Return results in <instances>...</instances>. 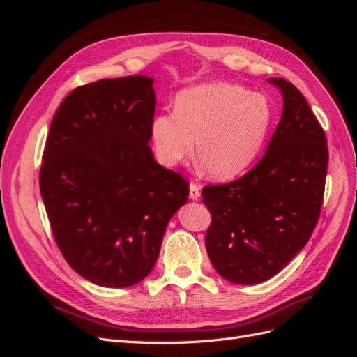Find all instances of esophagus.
<instances>
[{
	"label": "esophagus",
	"instance_id": "esophagus-1",
	"mask_svg": "<svg viewBox=\"0 0 357 357\" xmlns=\"http://www.w3.org/2000/svg\"><path fill=\"white\" fill-rule=\"evenodd\" d=\"M189 197L190 199L193 201H198L199 197H201V186L198 185V183H190L189 186Z\"/></svg>",
	"mask_w": 357,
	"mask_h": 357
}]
</instances>
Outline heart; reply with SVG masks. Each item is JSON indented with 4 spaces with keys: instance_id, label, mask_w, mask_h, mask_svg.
I'll list each match as a JSON object with an SVG mask.
<instances>
[{
    "instance_id": "heart-1",
    "label": "heart",
    "mask_w": 357,
    "mask_h": 357,
    "mask_svg": "<svg viewBox=\"0 0 357 357\" xmlns=\"http://www.w3.org/2000/svg\"><path fill=\"white\" fill-rule=\"evenodd\" d=\"M273 105L262 93L232 83H207L181 91L174 112L159 113L150 125L160 164L174 167L192 156L215 180L243 172L273 125Z\"/></svg>"
}]
</instances>
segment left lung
<instances>
[{
  "mask_svg": "<svg viewBox=\"0 0 357 357\" xmlns=\"http://www.w3.org/2000/svg\"><path fill=\"white\" fill-rule=\"evenodd\" d=\"M268 82L283 95V113L264 158L243 177L202 189L211 213L208 257L236 284L262 283L282 271L308 243L325 193V131L294 84Z\"/></svg>",
  "mask_w": 357,
  "mask_h": 357,
  "instance_id": "8db88e82",
  "label": "left lung"
}]
</instances>
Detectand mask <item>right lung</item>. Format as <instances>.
Here are the masks:
<instances>
[{"label": "right lung", "mask_w": 357, "mask_h": 357, "mask_svg": "<svg viewBox=\"0 0 357 357\" xmlns=\"http://www.w3.org/2000/svg\"><path fill=\"white\" fill-rule=\"evenodd\" d=\"M153 79L128 75L75 88L50 123L40 192L68 265L104 287L152 271L188 181L159 165L149 142Z\"/></svg>", "instance_id": "right-lung-1"}]
</instances>
